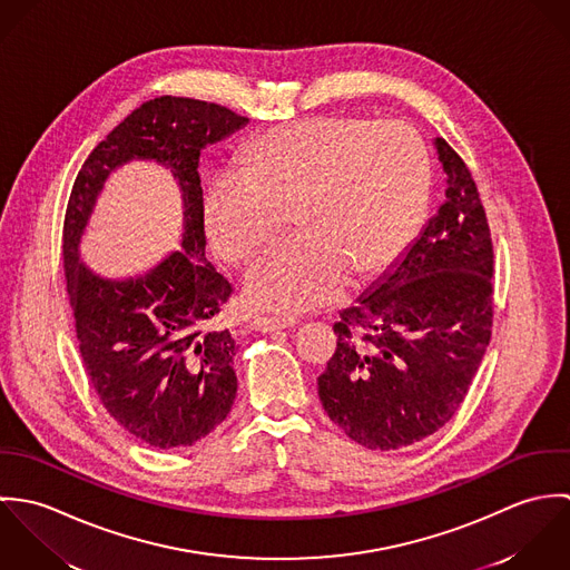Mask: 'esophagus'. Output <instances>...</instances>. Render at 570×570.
I'll return each mask as SVG.
<instances>
[{
	"label": "esophagus",
	"mask_w": 570,
	"mask_h": 570,
	"mask_svg": "<svg viewBox=\"0 0 570 570\" xmlns=\"http://www.w3.org/2000/svg\"><path fill=\"white\" fill-rule=\"evenodd\" d=\"M296 325L294 318H274V316H256L249 328L252 331H261V333H272V331H278V328H287V326Z\"/></svg>",
	"instance_id": "obj_1"
}]
</instances>
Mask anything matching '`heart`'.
Instances as JSON below:
<instances>
[{"label":"heart","mask_w":570,"mask_h":570,"mask_svg":"<svg viewBox=\"0 0 570 570\" xmlns=\"http://www.w3.org/2000/svg\"><path fill=\"white\" fill-rule=\"evenodd\" d=\"M432 164L404 120L316 116L263 134L245 168H219L204 197L215 252L245 263L292 222L298 237L267 249L245 276L254 309L301 314L353 278L386 269L416 235Z\"/></svg>","instance_id":"obj_1"}]
</instances>
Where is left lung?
<instances>
[{"label": "left lung", "instance_id": "left-lung-1", "mask_svg": "<svg viewBox=\"0 0 570 570\" xmlns=\"http://www.w3.org/2000/svg\"><path fill=\"white\" fill-rule=\"evenodd\" d=\"M445 197L373 292L340 314L318 377L328 419L368 450H400L443 428L463 404L493 325V245L476 181L434 140Z\"/></svg>", "mask_w": 570, "mask_h": 570}]
</instances>
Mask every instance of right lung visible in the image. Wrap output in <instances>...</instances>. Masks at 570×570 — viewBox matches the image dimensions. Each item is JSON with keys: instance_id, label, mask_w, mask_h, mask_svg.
<instances>
[{"instance_id": "right-lung-1", "label": "right lung", "mask_w": 570, "mask_h": 570, "mask_svg": "<svg viewBox=\"0 0 570 570\" xmlns=\"http://www.w3.org/2000/svg\"><path fill=\"white\" fill-rule=\"evenodd\" d=\"M247 118L197 98L160 96L134 109L75 179L63 222V267L82 366L102 407L156 450L206 439L237 395L235 337L217 328L233 285L206 261L199 154ZM134 157L178 177L185 199L183 249L149 275L111 282L89 273L78 244L108 173Z\"/></svg>"}]
</instances>
